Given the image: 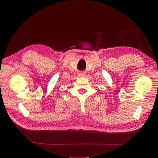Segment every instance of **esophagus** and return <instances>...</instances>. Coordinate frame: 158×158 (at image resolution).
I'll return each mask as SVG.
<instances>
[{
	"label": "esophagus",
	"instance_id": "34e87169",
	"mask_svg": "<svg viewBox=\"0 0 158 158\" xmlns=\"http://www.w3.org/2000/svg\"><path fill=\"white\" fill-rule=\"evenodd\" d=\"M84 73H83V72H80V73H79V77H84Z\"/></svg>",
	"mask_w": 158,
	"mask_h": 158
}]
</instances>
